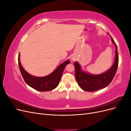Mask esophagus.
Wrapping results in <instances>:
<instances>
[{
    "label": "esophagus",
    "instance_id": "esophagus-1",
    "mask_svg": "<svg viewBox=\"0 0 131 131\" xmlns=\"http://www.w3.org/2000/svg\"><path fill=\"white\" fill-rule=\"evenodd\" d=\"M71 60H72V61H74L75 60V58H74V57H72V58L71 59Z\"/></svg>",
    "mask_w": 131,
    "mask_h": 131
}]
</instances>
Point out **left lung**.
I'll return each mask as SVG.
<instances>
[{"label": "left lung", "instance_id": "obj_1", "mask_svg": "<svg viewBox=\"0 0 131 131\" xmlns=\"http://www.w3.org/2000/svg\"><path fill=\"white\" fill-rule=\"evenodd\" d=\"M111 39L112 42L115 46V56L113 65L105 72L96 75L90 74L82 71L80 64L78 62H75V78L78 85L83 90L88 92H93V91L100 90L106 88L112 81L117 69L118 55L117 45L112 37Z\"/></svg>", "mask_w": 131, "mask_h": 131}]
</instances>
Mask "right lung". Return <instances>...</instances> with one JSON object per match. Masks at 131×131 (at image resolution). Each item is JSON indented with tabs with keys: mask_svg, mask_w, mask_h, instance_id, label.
<instances>
[{
	"mask_svg": "<svg viewBox=\"0 0 131 131\" xmlns=\"http://www.w3.org/2000/svg\"><path fill=\"white\" fill-rule=\"evenodd\" d=\"M20 55H18V61L19 70L23 79L28 85L41 92L49 91L54 89L58 85L65 67L70 63L69 59L66 61L55 69L52 73L45 77H38L30 75L26 71L20 62Z\"/></svg>",
	"mask_w": 131,
	"mask_h": 131,
	"instance_id": "1",
	"label": "right lung"
}]
</instances>
